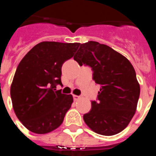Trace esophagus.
Returning <instances> with one entry per match:
<instances>
[{"label": "esophagus", "instance_id": "1", "mask_svg": "<svg viewBox=\"0 0 156 156\" xmlns=\"http://www.w3.org/2000/svg\"><path fill=\"white\" fill-rule=\"evenodd\" d=\"M73 97L74 100H78L79 99H80V96H78V95H73Z\"/></svg>", "mask_w": 156, "mask_h": 156}]
</instances>
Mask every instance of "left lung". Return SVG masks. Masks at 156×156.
<instances>
[{"label": "left lung", "instance_id": "1", "mask_svg": "<svg viewBox=\"0 0 156 156\" xmlns=\"http://www.w3.org/2000/svg\"><path fill=\"white\" fill-rule=\"evenodd\" d=\"M73 59L90 66L93 79L100 86L97 101L83 120L96 133L111 136L126 128L135 113L140 86L132 64L108 45L95 41L78 44Z\"/></svg>", "mask_w": 156, "mask_h": 156}]
</instances>
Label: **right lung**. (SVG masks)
Wrapping results in <instances>:
<instances>
[{
	"label": "right lung",
	"mask_w": 156,
	"mask_h": 156,
	"mask_svg": "<svg viewBox=\"0 0 156 156\" xmlns=\"http://www.w3.org/2000/svg\"><path fill=\"white\" fill-rule=\"evenodd\" d=\"M78 43L41 42L18 64L10 87L13 108L18 120L35 133L56 129L73 103L71 95L56 90L61 67L73 57Z\"/></svg>",
	"instance_id": "add662e5"
}]
</instances>
